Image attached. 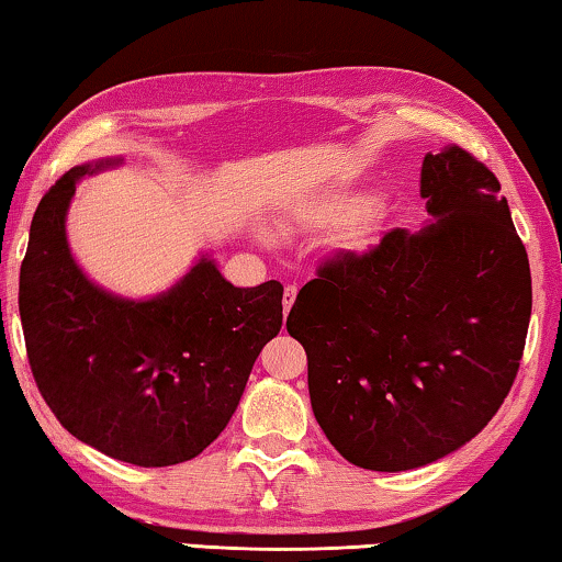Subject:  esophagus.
Listing matches in <instances>:
<instances>
[{"mask_svg":"<svg viewBox=\"0 0 562 562\" xmlns=\"http://www.w3.org/2000/svg\"><path fill=\"white\" fill-rule=\"evenodd\" d=\"M296 293H299L296 286H286V289H283V314H289V311H291L293 301H296Z\"/></svg>","mask_w":562,"mask_h":562,"instance_id":"esophagus-1","label":"esophagus"}]
</instances>
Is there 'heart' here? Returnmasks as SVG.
Here are the masks:
<instances>
[{
  "mask_svg": "<svg viewBox=\"0 0 562 562\" xmlns=\"http://www.w3.org/2000/svg\"><path fill=\"white\" fill-rule=\"evenodd\" d=\"M376 205V195L369 191H326L293 203L283 215L286 231H331L359 221ZM349 251H364L376 240L374 223H359L341 238Z\"/></svg>",
  "mask_w": 562,
  "mask_h": 562,
  "instance_id": "1",
  "label": "heart"
}]
</instances>
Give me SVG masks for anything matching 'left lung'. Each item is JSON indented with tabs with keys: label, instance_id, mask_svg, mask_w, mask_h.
I'll return each instance as SVG.
<instances>
[{
	"label": "left lung",
	"instance_id": "1",
	"mask_svg": "<svg viewBox=\"0 0 562 562\" xmlns=\"http://www.w3.org/2000/svg\"><path fill=\"white\" fill-rule=\"evenodd\" d=\"M419 195L429 226L326 261L286 318L318 427L374 472L425 468L487 427L532 311L528 254L492 170L460 145L427 153Z\"/></svg>",
	"mask_w": 562,
	"mask_h": 562
}]
</instances>
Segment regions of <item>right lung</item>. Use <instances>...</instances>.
<instances>
[{"label": "right lung", "mask_w": 562, "mask_h": 562, "mask_svg": "<svg viewBox=\"0 0 562 562\" xmlns=\"http://www.w3.org/2000/svg\"><path fill=\"white\" fill-rule=\"evenodd\" d=\"M120 162L75 166L40 201L20 316L34 382L59 425L115 460L168 468L226 429L256 357L281 329L283 286H233L209 256L148 301L94 286L67 244V209L77 180Z\"/></svg>", "instance_id": "right-lung-1"}]
</instances>
